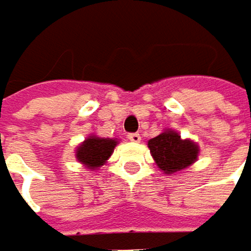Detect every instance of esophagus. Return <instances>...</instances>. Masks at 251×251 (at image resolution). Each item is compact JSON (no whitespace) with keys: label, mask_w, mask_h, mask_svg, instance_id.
Masks as SVG:
<instances>
[{"label":"esophagus","mask_w":251,"mask_h":251,"mask_svg":"<svg viewBox=\"0 0 251 251\" xmlns=\"http://www.w3.org/2000/svg\"><path fill=\"white\" fill-rule=\"evenodd\" d=\"M128 138L131 142H134V143H138L142 140V135L140 134H137V132H131V134H128Z\"/></svg>","instance_id":"1"}]
</instances>
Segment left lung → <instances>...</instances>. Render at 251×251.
<instances>
[{"label": "left lung", "mask_w": 251, "mask_h": 251, "mask_svg": "<svg viewBox=\"0 0 251 251\" xmlns=\"http://www.w3.org/2000/svg\"><path fill=\"white\" fill-rule=\"evenodd\" d=\"M157 166L166 174H175L190 166L198 157V146L190 140H181L174 131H166L148 142Z\"/></svg>", "instance_id": "left-lung-1"}]
</instances>
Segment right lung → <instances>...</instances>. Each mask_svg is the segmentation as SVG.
I'll list each match as a JSON object with an SVG mask.
<instances>
[{
    "mask_svg": "<svg viewBox=\"0 0 251 251\" xmlns=\"http://www.w3.org/2000/svg\"><path fill=\"white\" fill-rule=\"evenodd\" d=\"M117 142L113 138L88 137L76 151V157L90 169H97L111 157Z\"/></svg>",
    "mask_w": 251,
    "mask_h": 251,
    "instance_id": "right-lung-1",
    "label": "right lung"
}]
</instances>
